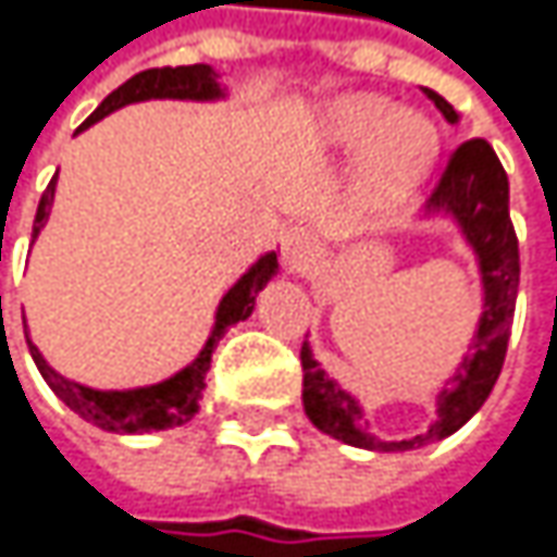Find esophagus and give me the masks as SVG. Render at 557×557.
<instances>
[{
  "mask_svg": "<svg viewBox=\"0 0 557 557\" xmlns=\"http://www.w3.org/2000/svg\"><path fill=\"white\" fill-rule=\"evenodd\" d=\"M317 257H320V244L307 228L294 225V228L285 232V237H282V260L288 265V272H304L307 265L317 263Z\"/></svg>",
  "mask_w": 557,
  "mask_h": 557,
  "instance_id": "1",
  "label": "esophagus"
}]
</instances>
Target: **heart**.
I'll return each mask as SVG.
<instances>
[{
    "mask_svg": "<svg viewBox=\"0 0 557 557\" xmlns=\"http://www.w3.org/2000/svg\"><path fill=\"white\" fill-rule=\"evenodd\" d=\"M322 140L335 153H360L357 200L367 212H388L430 175L438 131L420 112H401L385 97H338L322 109Z\"/></svg>",
    "mask_w": 557,
    "mask_h": 557,
    "instance_id": "obj_1",
    "label": "heart"
}]
</instances>
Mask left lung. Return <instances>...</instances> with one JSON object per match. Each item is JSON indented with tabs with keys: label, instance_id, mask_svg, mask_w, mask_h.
Listing matches in <instances>:
<instances>
[{
	"label": "left lung",
	"instance_id": "8db88e82",
	"mask_svg": "<svg viewBox=\"0 0 557 557\" xmlns=\"http://www.w3.org/2000/svg\"><path fill=\"white\" fill-rule=\"evenodd\" d=\"M423 94L435 102V109L451 125L458 122V112L448 99L438 97L435 90H423ZM426 212L430 215L442 212L455 219L463 240L473 247L480 275H483V317L473 332V345L458 363V373L445 382V388L435 398V420L430 423V430L401 438V442L375 438L363 407L332 375H325V370L313 360L310 345L304 342L300 348L304 410L317 430L354 448L410 451V448H423V445L448 438L486 404L488 392L505 363L508 335L515 322L517 285H520V253H517V235L511 225V212H508V175L483 137L460 144L451 153L442 178L432 190Z\"/></svg>",
	"mask_w": 557,
	"mask_h": 557
}]
</instances>
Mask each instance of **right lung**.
<instances>
[{
	"mask_svg": "<svg viewBox=\"0 0 557 557\" xmlns=\"http://www.w3.org/2000/svg\"><path fill=\"white\" fill-rule=\"evenodd\" d=\"M219 74L209 65H178V69H147L140 74H134L131 81H125L119 90H112L109 97L97 106V112L77 127L97 125L99 119H106L109 112L122 109L127 102H144V99H207L222 97V87L215 81ZM52 197H55V178L49 182V187L42 190L40 207H37V219H34V237L40 235L49 209H52ZM278 272V257L275 250H269L265 257H260L257 263L250 265L240 278L235 282V288H228V294L219 300L215 310V325L209 332L207 345L197 354L194 363H187L182 373L169 375L156 385H144V388H127V392H99V388H87L81 382H71L62 373H55L46 360H42L40 348L34 342H27L30 357L37 363V370L46 379V385L69 404L77 417H84L87 423H94L106 432H150V430H169V426H182L187 423L197 410H200V398L207 388V373L212 350L219 345V338L225 335L228 325L247 320L253 313L257 294L269 285V278ZM27 335V332H24Z\"/></svg>",
	"mask_w": 557,
	"mask_h": 557,
	"instance_id": "obj_1",
	"label": "right lung"
}]
</instances>
